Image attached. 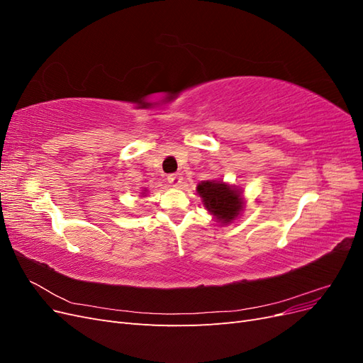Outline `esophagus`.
Here are the masks:
<instances>
[{
    "label": "esophagus",
    "instance_id": "1",
    "mask_svg": "<svg viewBox=\"0 0 363 363\" xmlns=\"http://www.w3.org/2000/svg\"><path fill=\"white\" fill-rule=\"evenodd\" d=\"M182 180H183V177L180 172H174V174L168 175V183H171L172 186H179L182 183Z\"/></svg>",
    "mask_w": 363,
    "mask_h": 363
}]
</instances>
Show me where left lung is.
Instances as JSON below:
<instances>
[{
	"label": "left lung",
	"mask_w": 363,
	"mask_h": 363,
	"mask_svg": "<svg viewBox=\"0 0 363 363\" xmlns=\"http://www.w3.org/2000/svg\"><path fill=\"white\" fill-rule=\"evenodd\" d=\"M196 192L203 199V204L219 221L230 223L242 211L239 191L230 188L223 182H201Z\"/></svg>",
	"instance_id": "left-lung-1"
}]
</instances>
